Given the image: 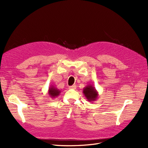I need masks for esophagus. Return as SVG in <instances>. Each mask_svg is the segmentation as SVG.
Wrapping results in <instances>:
<instances>
[{
  "label": "esophagus",
  "mask_w": 148,
  "mask_h": 148,
  "mask_svg": "<svg viewBox=\"0 0 148 148\" xmlns=\"http://www.w3.org/2000/svg\"><path fill=\"white\" fill-rule=\"evenodd\" d=\"M69 88H70V89H75L77 88V86H76V85H72V86H69Z\"/></svg>",
  "instance_id": "34e87169"
}]
</instances>
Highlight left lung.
I'll return each mask as SVG.
<instances>
[{
  "label": "left lung",
  "mask_w": 148,
  "mask_h": 148,
  "mask_svg": "<svg viewBox=\"0 0 148 148\" xmlns=\"http://www.w3.org/2000/svg\"><path fill=\"white\" fill-rule=\"evenodd\" d=\"M83 92L88 101H95L99 96L98 92L92 84H88L83 88Z\"/></svg>",
  "instance_id": "8db88e82"
}]
</instances>
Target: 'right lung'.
<instances>
[{
    "label": "right lung",
    "instance_id": "1",
    "mask_svg": "<svg viewBox=\"0 0 148 148\" xmlns=\"http://www.w3.org/2000/svg\"><path fill=\"white\" fill-rule=\"evenodd\" d=\"M61 91L59 89H57L55 86H53V85L51 86L49 88L48 90V95L52 98H55L57 96H59Z\"/></svg>",
    "mask_w": 148,
    "mask_h": 148
}]
</instances>
